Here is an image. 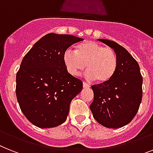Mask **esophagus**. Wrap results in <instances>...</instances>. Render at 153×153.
<instances>
[{
	"mask_svg": "<svg viewBox=\"0 0 153 153\" xmlns=\"http://www.w3.org/2000/svg\"><path fill=\"white\" fill-rule=\"evenodd\" d=\"M91 86L89 85V84H87V83H85V82H84V83H83V88H89Z\"/></svg>",
	"mask_w": 153,
	"mask_h": 153,
	"instance_id": "34e87169",
	"label": "esophagus"
}]
</instances>
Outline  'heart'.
I'll return each instance as SVG.
<instances>
[{
  "mask_svg": "<svg viewBox=\"0 0 153 153\" xmlns=\"http://www.w3.org/2000/svg\"><path fill=\"white\" fill-rule=\"evenodd\" d=\"M63 62L73 76H79L87 69L86 77L97 79L100 84L108 83L113 77L117 67V55L111 48H105L94 41H85L76 47L75 52L70 50L63 54Z\"/></svg>",
  "mask_w": 153,
  "mask_h": 153,
  "instance_id": "heart-1",
  "label": "heart"
}]
</instances>
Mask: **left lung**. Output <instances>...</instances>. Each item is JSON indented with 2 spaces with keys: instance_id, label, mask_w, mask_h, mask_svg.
I'll return each instance as SVG.
<instances>
[{
  "instance_id": "left-lung-1",
  "label": "left lung",
  "mask_w": 153,
  "mask_h": 153,
  "mask_svg": "<svg viewBox=\"0 0 153 153\" xmlns=\"http://www.w3.org/2000/svg\"><path fill=\"white\" fill-rule=\"evenodd\" d=\"M98 40L113 49L117 67L108 83L91 87L94 101L90 108L98 123L108 128H120L128 124L138 111L143 79L138 63L123 47L112 40Z\"/></svg>"
}]
</instances>
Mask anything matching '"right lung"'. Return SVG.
Masks as SVG:
<instances>
[{
  "label": "right lung",
  "mask_w": 153,
  "mask_h": 153,
  "mask_svg": "<svg viewBox=\"0 0 153 153\" xmlns=\"http://www.w3.org/2000/svg\"><path fill=\"white\" fill-rule=\"evenodd\" d=\"M84 40L69 34L48 33L24 56L16 75V97L22 113L40 128H51L66 120L71 101L83 82L69 74L63 54Z\"/></svg>",
  "instance_id": "right-lung-1"
}]
</instances>
